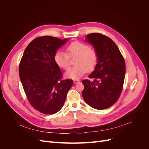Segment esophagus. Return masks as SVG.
I'll return each instance as SVG.
<instances>
[{
  "label": "esophagus",
  "instance_id": "34e87169",
  "mask_svg": "<svg viewBox=\"0 0 149 149\" xmlns=\"http://www.w3.org/2000/svg\"><path fill=\"white\" fill-rule=\"evenodd\" d=\"M79 82V80H77V79H74V80H73V83H74V84L78 83Z\"/></svg>",
  "mask_w": 149,
  "mask_h": 149
}]
</instances>
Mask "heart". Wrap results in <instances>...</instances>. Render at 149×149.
Masks as SVG:
<instances>
[{"instance_id": "obj_1", "label": "heart", "mask_w": 149, "mask_h": 149, "mask_svg": "<svg viewBox=\"0 0 149 149\" xmlns=\"http://www.w3.org/2000/svg\"><path fill=\"white\" fill-rule=\"evenodd\" d=\"M66 52L59 50L55 55L56 63L63 69L68 68L70 65V56H77L75 61L76 66L70 68L65 72V76L72 79H78L86 73L91 71L96 67L98 61V55L94 49H91L88 45L76 41L67 47Z\"/></svg>"}]
</instances>
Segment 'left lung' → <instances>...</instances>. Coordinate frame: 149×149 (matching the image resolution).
I'll use <instances>...</instances> for the list:
<instances>
[{
  "mask_svg": "<svg viewBox=\"0 0 149 149\" xmlns=\"http://www.w3.org/2000/svg\"><path fill=\"white\" fill-rule=\"evenodd\" d=\"M86 42L93 46L98 55L94 70L83 80L82 96L93 108L105 109L118 100L123 91L125 74V63L118 47L106 36L93 33L86 36Z\"/></svg>",
  "mask_w": 149,
  "mask_h": 149,
  "instance_id": "obj_1",
  "label": "left lung"
}]
</instances>
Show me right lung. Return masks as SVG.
Segmentation results:
<instances>
[{"label":"right lung","mask_w":149,"mask_h":149,"mask_svg":"<svg viewBox=\"0 0 149 149\" xmlns=\"http://www.w3.org/2000/svg\"><path fill=\"white\" fill-rule=\"evenodd\" d=\"M68 40L51 36L35 38L25 49L20 63V79L28 100L45 114L61 109L73 83L71 79H61L62 72L54 58Z\"/></svg>","instance_id":"add662e5"}]
</instances>
